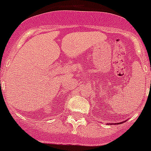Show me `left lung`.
Listing matches in <instances>:
<instances>
[{"label": "left lung", "mask_w": 151, "mask_h": 151, "mask_svg": "<svg viewBox=\"0 0 151 151\" xmlns=\"http://www.w3.org/2000/svg\"><path fill=\"white\" fill-rule=\"evenodd\" d=\"M122 122H120V123H117V124H122Z\"/></svg>", "instance_id": "8db88e82"}]
</instances>
